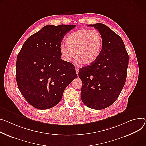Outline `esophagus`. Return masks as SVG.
Returning a JSON list of instances; mask_svg holds the SVG:
<instances>
[{
  "instance_id": "obj_1",
  "label": "esophagus",
  "mask_w": 146,
  "mask_h": 146,
  "mask_svg": "<svg viewBox=\"0 0 146 146\" xmlns=\"http://www.w3.org/2000/svg\"><path fill=\"white\" fill-rule=\"evenodd\" d=\"M78 71H79V69L77 68H76V73L78 76Z\"/></svg>"
}]
</instances>
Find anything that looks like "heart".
Here are the masks:
<instances>
[{
    "label": "heart",
    "mask_w": 146,
    "mask_h": 146,
    "mask_svg": "<svg viewBox=\"0 0 146 146\" xmlns=\"http://www.w3.org/2000/svg\"><path fill=\"white\" fill-rule=\"evenodd\" d=\"M65 41L66 44L60 46L62 58L70 62L75 56L77 62L84 65L96 62L103 47L102 36L95 30L82 29L74 31L68 35Z\"/></svg>",
    "instance_id": "obj_1"
}]
</instances>
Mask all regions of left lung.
<instances>
[{
  "label": "left lung",
  "instance_id": "left-lung-1",
  "mask_svg": "<svg viewBox=\"0 0 146 146\" xmlns=\"http://www.w3.org/2000/svg\"><path fill=\"white\" fill-rule=\"evenodd\" d=\"M88 26L101 33L103 47L96 62L79 70L83 83L81 98L87 107L100 110L110 107L121 94L126 79L129 55L121 36L108 26L101 23Z\"/></svg>",
  "mask_w": 146,
  "mask_h": 146
}]
</instances>
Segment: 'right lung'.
Instances as JSON below:
<instances>
[{
	"label": "right lung",
	"instance_id": "obj_1",
	"mask_svg": "<svg viewBox=\"0 0 146 146\" xmlns=\"http://www.w3.org/2000/svg\"><path fill=\"white\" fill-rule=\"evenodd\" d=\"M75 25H47L24 43L16 62V81L21 94L33 107L56 105L63 91L77 77L74 66L60 59L64 35Z\"/></svg>",
	"mask_w": 146,
	"mask_h": 146
}]
</instances>
